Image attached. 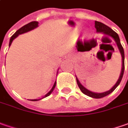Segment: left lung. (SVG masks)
<instances>
[{
	"instance_id": "obj_1",
	"label": "left lung",
	"mask_w": 128,
	"mask_h": 128,
	"mask_svg": "<svg viewBox=\"0 0 128 128\" xmlns=\"http://www.w3.org/2000/svg\"><path fill=\"white\" fill-rule=\"evenodd\" d=\"M94 27H95V28L97 30V33H102L104 35L110 36L112 38H113V40L115 42L117 46H118V49H119L120 51V53L121 56H122V69H121V72H120V74L119 79L118 80L117 82L115 83V84H114V86H112L108 91L101 92V93L92 92V91L87 90L86 87H84V86H83L80 83V82L79 81V80L77 79V77L76 76L77 84H78V86H79V87H80V90L82 92H83L84 94L89 96V97H92V98L99 99V98H102V97H105V96L110 94V93H112L117 88V86L120 84V82H121L122 79L123 74H124V70H125V54H124V49H123V48H122L121 44H120V40L119 36H118V34L116 32H114L112 28H110L108 26H106L105 24L101 23V22L96 21V20L94 22Z\"/></svg>"
}]
</instances>
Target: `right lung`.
Returning <instances> with one entry per match:
<instances>
[{
    "instance_id": "right-lung-1",
    "label": "right lung",
    "mask_w": 128,
    "mask_h": 128,
    "mask_svg": "<svg viewBox=\"0 0 128 128\" xmlns=\"http://www.w3.org/2000/svg\"><path fill=\"white\" fill-rule=\"evenodd\" d=\"M38 26V22H37V21H32V22H30L29 24H26V25L24 26L23 27H21L20 28H19L18 31H16L15 34H14L13 36L10 37V42H9V46L11 45V44H12V42L14 41V39L16 38V37H18V35L20 34H24V33H26V32H28V31H31V30H34V28H36ZM58 73V72H57ZM56 82H54V84L53 86H52V90L49 91V92H48L47 94L44 96V97H42L41 99H36V100H31L32 101H38V100H42L43 98H45V97H48V96H49L52 92L54 91V88H55V86H56Z\"/></svg>"
}]
</instances>
